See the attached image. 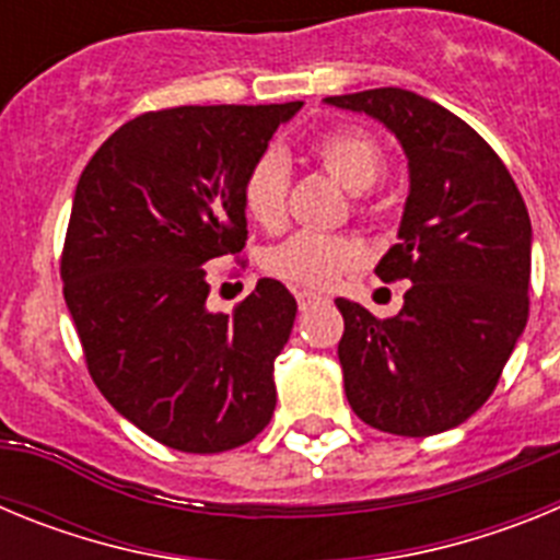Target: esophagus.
I'll use <instances>...</instances> for the list:
<instances>
[{
  "instance_id": "1",
  "label": "esophagus",
  "mask_w": 560,
  "mask_h": 560,
  "mask_svg": "<svg viewBox=\"0 0 560 560\" xmlns=\"http://www.w3.org/2000/svg\"><path fill=\"white\" fill-rule=\"evenodd\" d=\"M325 296L323 294H316V291H308V289H300L296 291V305H300V308H311V305H316V303H323Z\"/></svg>"
}]
</instances>
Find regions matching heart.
<instances>
[{
    "instance_id": "1",
    "label": "heart",
    "mask_w": 560,
    "mask_h": 560,
    "mask_svg": "<svg viewBox=\"0 0 560 560\" xmlns=\"http://www.w3.org/2000/svg\"><path fill=\"white\" fill-rule=\"evenodd\" d=\"M314 153L339 185L350 192H364L381 179L384 160L368 133L330 131L314 142ZM291 167L283 151L269 148L257 156L244 176L241 199L249 219L260 226H280L285 215ZM359 264V246L345 235L300 230L283 244L271 246L264 255V269L285 283L305 289H328L348 269Z\"/></svg>"
}]
</instances>
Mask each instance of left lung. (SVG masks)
<instances>
[{"mask_svg": "<svg viewBox=\"0 0 560 560\" xmlns=\"http://www.w3.org/2000/svg\"><path fill=\"white\" fill-rule=\"evenodd\" d=\"M323 103L381 122L409 171L398 244L375 275L412 285L389 319L336 300L345 393L381 432H446L488 400L527 325V207L491 145L440 103L395 86Z\"/></svg>", "mask_w": 560, "mask_h": 560, "instance_id": "left-lung-1", "label": "left lung"}]
</instances>
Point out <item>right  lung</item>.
<instances>
[{"instance_id":"1","label":"right lung","mask_w":560,"mask_h":560,"mask_svg":"<svg viewBox=\"0 0 560 560\" xmlns=\"http://www.w3.org/2000/svg\"><path fill=\"white\" fill-rule=\"evenodd\" d=\"M300 108L142 114L75 187L61 280L89 373L122 418L176 452L244 446L275 412L296 300L260 277L232 314L210 311L205 266L244 249V176Z\"/></svg>"}]
</instances>
